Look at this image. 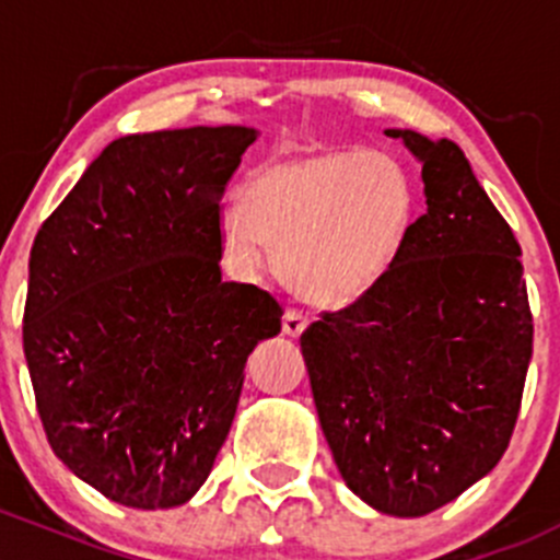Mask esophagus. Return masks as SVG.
Masks as SVG:
<instances>
[{"mask_svg":"<svg viewBox=\"0 0 560 560\" xmlns=\"http://www.w3.org/2000/svg\"><path fill=\"white\" fill-rule=\"evenodd\" d=\"M304 328H307V318H304L302 313H296V310H288V313L282 315V331H285L288 337H299Z\"/></svg>","mask_w":560,"mask_h":560,"instance_id":"34e87169","label":"esophagus"}]
</instances>
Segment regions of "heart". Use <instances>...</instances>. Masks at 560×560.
Returning a JSON list of instances; mask_svg holds the SVG:
<instances>
[{
    "instance_id": "b5f03b06",
    "label": "heart",
    "mask_w": 560,
    "mask_h": 560,
    "mask_svg": "<svg viewBox=\"0 0 560 560\" xmlns=\"http://www.w3.org/2000/svg\"><path fill=\"white\" fill-rule=\"evenodd\" d=\"M412 221L415 188L394 155L304 148L264 161L245 201L221 207L218 229L242 272L280 247V275L299 296L348 307L388 278Z\"/></svg>"
}]
</instances>
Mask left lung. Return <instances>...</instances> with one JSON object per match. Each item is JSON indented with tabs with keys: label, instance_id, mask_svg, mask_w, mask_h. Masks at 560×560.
Listing matches in <instances>:
<instances>
[{
	"label": "left lung",
	"instance_id": "left-lung-1",
	"mask_svg": "<svg viewBox=\"0 0 560 560\" xmlns=\"http://www.w3.org/2000/svg\"><path fill=\"white\" fill-rule=\"evenodd\" d=\"M385 135L423 166L425 212L388 278L299 342L342 480L383 515L420 517L504 455L534 323L521 245L464 151L412 129Z\"/></svg>",
	"mask_w": 560,
	"mask_h": 560
}]
</instances>
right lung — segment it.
I'll list each match as a JSON object with an SVG mask.
<instances>
[{
    "label": "right lung",
    "instance_id": "add662e5",
    "mask_svg": "<svg viewBox=\"0 0 560 560\" xmlns=\"http://www.w3.org/2000/svg\"><path fill=\"white\" fill-rule=\"evenodd\" d=\"M250 126L129 135L96 155L28 258L23 353L50 447L109 501L186 504L278 337L267 291L221 280V199Z\"/></svg>",
    "mask_w": 560,
    "mask_h": 560
}]
</instances>
